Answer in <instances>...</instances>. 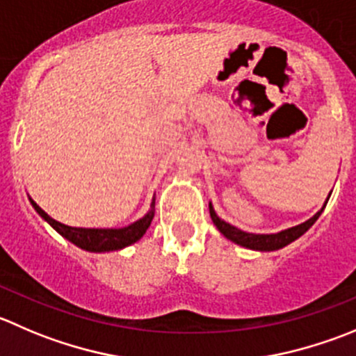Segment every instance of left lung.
<instances>
[{
  "instance_id": "left-lung-1",
  "label": "left lung",
  "mask_w": 356,
  "mask_h": 356,
  "mask_svg": "<svg viewBox=\"0 0 356 356\" xmlns=\"http://www.w3.org/2000/svg\"><path fill=\"white\" fill-rule=\"evenodd\" d=\"M210 207V217H212L213 224L217 226V229L220 231V233L224 234V236L227 238V240L234 241V243L241 245V247H247V248H252V250H278V248L285 247V245L292 243L294 240H298L301 234H305L306 231L309 229V227L313 226V224L316 222V219L320 217V213H322V210L320 212H316L315 216L312 217V219H308L306 222L299 224V226H294V227H289V229L285 231H280V233H275V234H254V233H245V231L238 229V227L231 226V224L224 222L222 219H219L217 217V213L213 212V207Z\"/></svg>"
}]
</instances>
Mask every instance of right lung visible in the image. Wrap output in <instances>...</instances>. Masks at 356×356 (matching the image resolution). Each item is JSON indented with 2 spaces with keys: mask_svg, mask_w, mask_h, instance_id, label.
<instances>
[{
  "mask_svg": "<svg viewBox=\"0 0 356 356\" xmlns=\"http://www.w3.org/2000/svg\"><path fill=\"white\" fill-rule=\"evenodd\" d=\"M33 207L36 209V212L54 227L57 233H60L62 236L67 238L69 241H72L74 245H78L79 248H85V250L90 252H109V250H120L123 247H129V245L136 243L137 240L143 238V234L146 233V229L149 227L151 220L154 217V209H151L143 219L136 220L134 224L127 227H120V229H95V227H71L65 226V224L58 222V220L51 219L43 209H40V205H36V202H33Z\"/></svg>",
  "mask_w": 356,
  "mask_h": 356,
  "instance_id": "1",
  "label": "right lung"
}]
</instances>
